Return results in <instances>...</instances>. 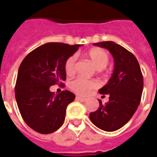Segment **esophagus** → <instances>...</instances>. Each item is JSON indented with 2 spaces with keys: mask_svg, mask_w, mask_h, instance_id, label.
I'll return each mask as SVG.
<instances>
[{
  "mask_svg": "<svg viewBox=\"0 0 157 157\" xmlns=\"http://www.w3.org/2000/svg\"><path fill=\"white\" fill-rule=\"evenodd\" d=\"M76 99L79 101H81V102H86V98H81V97H79V96H76Z\"/></svg>",
  "mask_w": 157,
  "mask_h": 157,
  "instance_id": "obj_1",
  "label": "esophagus"
}]
</instances>
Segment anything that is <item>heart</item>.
<instances>
[{
	"instance_id": "1",
	"label": "heart",
	"mask_w": 157,
	"mask_h": 157,
	"mask_svg": "<svg viewBox=\"0 0 157 157\" xmlns=\"http://www.w3.org/2000/svg\"><path fill=\"white\" fill-rule=\"evenodd\" d=\"M88 57L92 63L98 70L104 69L109 63V54L103 49H92L88 52ZM76 55L73 54L67 59L64 63V69L67 75H72L76 71ZM98 82L94 80H88L82 77H76L69 83L71 90L79 95H87L91 90L97 88Z\"/></svg>"
}]
</instances>
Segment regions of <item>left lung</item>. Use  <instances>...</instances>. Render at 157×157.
Wrapping results in <instances>:
<instances>
[{
  "label": "left lung",
  "mask_w": 157,
  "mask_h": 157,
  "mask_svg": "<svg viewBox=\"0 0 157 157\" xmlns=\"http://www.w3.org/2000/svg\"><path fill=\"white\" fill-rule=\"evenodd\" d=\"M94 45L109 50L114 59V70L107 85L98 90L103 97L109 96V101L103 104L98 100L99 107L91 112L90 119L99 129L112 132L124 126L136 112L144 90V77L137 59L125 48L113 41Z\"/></svg>",
  "instance_id": "8db88e82"
}]
</instances>
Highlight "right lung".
<instances>
[{
    "instance_id": "right-lung-1",
    "label": "right lung",
    "mask_w": 157,
    "mask_h": 157,
    "mask_svg": "<svg viewBox=\"0 0 157 157\" xmlns=\"http://www.w3.org/2000/svg\"><path fill=\"white\" fill-rule=\"evenodd\" d=\"M80 46L46 43L29 53L21 63L16 81V102L26 124L40 134H51L59 129L67 105L76 98L68 90L54 94L50 87L62 85L66 80L64 63Z\"/></svg>"
}]
</instances>
